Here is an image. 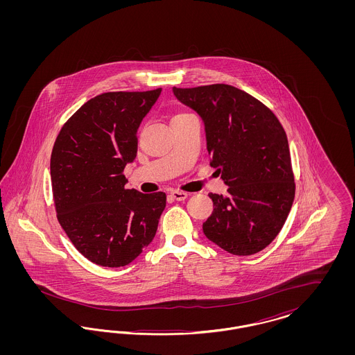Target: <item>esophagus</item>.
I'll return each instance as SVG.
<instances>
[{
  "instance_id": "esophagus-1",
  "label": "esophagus",
  "mask_w": 355,
  "mask_h": 355,
  "mask_svg": "<svg viewBox=\"0 0 355 355\" xmlns=\"http://www.w3.org/2000/svg\"><path fill=\"white\" fill-rule=\"evenodd\" d=\"M189 196H190L189 193L180 191V190H173V191L170 193V197H171V198H174L175 201H185L186 198H187Z\"/></svg>"
}]
</instances>
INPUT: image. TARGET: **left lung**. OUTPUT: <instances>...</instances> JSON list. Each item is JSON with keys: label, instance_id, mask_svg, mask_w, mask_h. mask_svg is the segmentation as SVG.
Wrapping results in <instances>:
<instances>
[{"label": "left lung", "instance_id": "obj_1", "mask_svg": "<svg viewBox=\"0 0 355 355\" xmlns=\"http://www.w3.org/2000/svg\"><path fill=\"white\" fill-rule=\"evenodd\" d=\"M202 119L210 165L229 186L213 194L205 236L234 255L263 250L281 232L295 194L286 133L268 106L232 85L173 87Z\"/></svg>", "mask_w": 355, "mask_h": 355}]
</instances>
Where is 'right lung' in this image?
Returning a JSON list of instances; mask_svg holds the SVG:
<instances>
[{"label":"right lung","mask_w":355,"mask_h":355,"mask_svg":"<svg viewBox=\"0 0 355 355\" xmlns=\"http://www.w3.org/2000/svg\"><path fill=\"white\" fill-rule=\"evenodd\" d=\"M109 92L85 102L57 135L51 157L57 218L90 262L129 265L155 236L166 206L162 191L125 189L137 155V130L161 94Z\"/></svg>","instance_id":"right-lung-1"}]
</instances>
